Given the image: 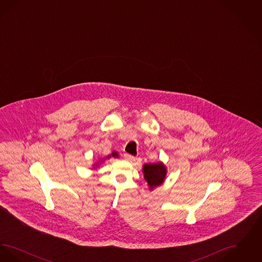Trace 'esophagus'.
<instances>
[{"instance_id":"esophagus-1","label":"esophagus","mask_w":262,"mask_h":262,"mask_svg":"<svg viewBox=\"0 0 262 262\" xmlns=\"http://www.w3.org/2000/svg\"><path fill=\"white\" fill-rule=\"evenodd\" d=\"M125 160H127V161H135L136 160V157L135 156H133V155H130V154H127V153H125Z\"/></svg>"}]
</instances>
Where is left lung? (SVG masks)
I'll list each match as a JSON object with an SVG mask.
<instances>
[{
    "mask_svg": "<svg viewBox=\"0 0 262 262\" xmlns=\"http://www.w3.org/2000/svg\"><path fill=\"white\" fill-rule=\"evenodd\" d=\"M143 174L144 179L148 183L150 189L158 187L162 184L166 178L167 170L162 163H154V164H145L143 166Z\"/></svg>",
    "mask_w": 262,
    "mask_h": 262,
    "instance_id": "obj_1",
    "label": "left lung"
}]
</instances>
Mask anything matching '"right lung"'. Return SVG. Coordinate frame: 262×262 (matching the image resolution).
Instances as JSON below:
<instances>
[{
	"label": "right lung",
	"instance_id": "1",
	"mask_svg": "<svg viewBox=\"0 0 262 262\" xmlns=\"http://www.w3.org/2000/svg\"><path fill=\"white\" fill-rule=\"evenodd\" d=\"M111 156H113V157H118V153L117 152H113L112 154L110 156H108V157H111Z\"/></svg>",
	"mask_w": 262,
	"mask_h": 262
}]
</instances>
